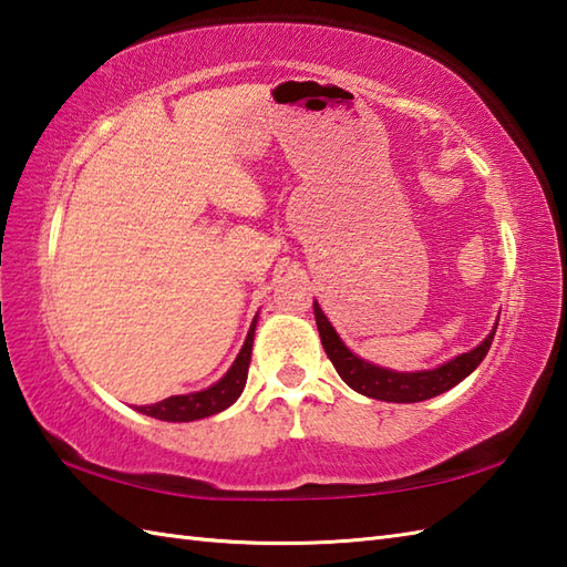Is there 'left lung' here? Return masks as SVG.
<instances>
[{
	"label": "left lung",
	"instance_id": "8db88e82",
	"mask_svg": "<svg viewBox=\"0 0 567 567\" xmlns=\"http://www.w3.org/2000/svg\"><path fill=\"white\" fill-rule=\"evenodd\" d=\"M315 317H317L323 351H327L336 372L343 378L348 388H353L355 392L365 394V396H372V400L400 402V404L424 402V400H431V396L443 394L445 390L455 388L457 382L465 380L470 372L483 363V358L487 355L492 339H495V331H497V327H495L487 339L477 348H473V351L449 360V363L436 368V370L394 372V370L370 365L368 360L358 358L348 351L343 341L339 339V333L333 331L329 319L323 317V311L319 309L317 302H315Z\"/></svg>",
	"mask_w": 567,
	"mask_h": 567
}]
</instances>
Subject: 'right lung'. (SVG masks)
Masks as SVG:
<instances>
[{
    "label": "right lung",
    "instance_id": "right-lung-1",
    "mask_svg": "<svg viewBox=\"0 0 567 567\" xmlns=\"http://www.w3.org/2000/svg\"><path fill=\"white\" fill-rule=\"evenodd\" d=\"M252 331H256V321L250 323V331L246 336V343L240 348L238 358L234 360L231 370L226 375L212 384L209 390H202L195 394H175L167 396L163 402H155L148 406H138L141 414L161 419V421H195L212 414L224 412L226 406H231L240 392L246 388L248 365H250V351H252Z\"/></svg>",
    "mask_w": 567,
    "mask_h": 567
}]
</instances>
